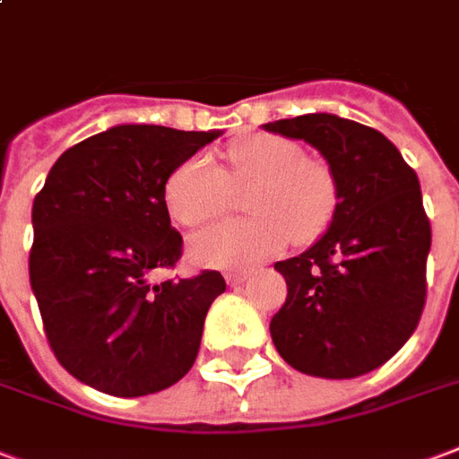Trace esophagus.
<instances>
[{"mask_svg":"<svg viewBox=\"0 0 459 459\" xmlns=\"http://www.w3.org/2000/svg\"><path fill=\"white\" fill-rule=\"evenodd\" d=\"M249 275H251V271H230L225 278H227V282H230V285H239V282L247 281Z\"/></svg>","mask_w":459,"mask_h":459,"instance_id":"34e87169","label":"esophagus"}]
</instances>
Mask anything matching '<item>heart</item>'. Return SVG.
Segmentation results:
<instances>
[{
    "mask_svg": "<svg viewBox=\"0 0 459 459\" xmlns=\"http://www.w3.org/2000/svg\"><path fill=\"white\" fill-rule=\"evenodd\" d=\"M225 171L205 157L181 161L167 178L164 201L171 217L186 227L225 212L232 191L244 193V220H225L188 239L193 264L208 268H242L281 254L290 239L312 242L329 227L339 188L322 160L302 157L290 140L251 135L225 154Z\"/></svg>",
    "mask_w": 459,
    "mask_h": 459,
    "instance_id": "1",
    "label": "heart"
}]
</instances>
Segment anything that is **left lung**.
I'll list each match as a JSON object with an SVG mask.
<instances>
[{"mask_svg":"<svg viewBox=\"0 0 459 459\" xmlns=\"http://www.w3.org/2000/svg\"><path fill=\"white\" fill-rule=\"evenodd\" d=\"M305 140L336 177L339 203L326 232L275 264L288 298L271 339L288 365L351 380L387 363L421 319L430 225L419 177L387 137L333 113L266 123Z\"/></svg>","mask_w":459,"mask_h":459,"instance_id":"1","label":"left lung"}]
</instances>
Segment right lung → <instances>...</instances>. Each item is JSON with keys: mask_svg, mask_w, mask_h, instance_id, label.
Masks as SVG:
<instances>
[{"mask_svg": "<svg viewBox=\"0 0 459 459\" xmlns=\"http://www.w3.org/2000/svg\"><path fill=\"white\" fill-rule=\"evenodd\" d=\"M220 135L113 126L65 152L36 195L30 290L55 358L89 387L144 397L195 363L225 278L152 285L150 273L174 266L184 244L164 201L169 174Z\"/></svg>", "mask_w": 459, "mask_h": 459, "instance_id": "1", "label": "right lung"}]
</instances>
